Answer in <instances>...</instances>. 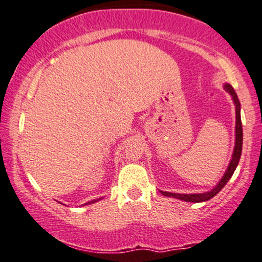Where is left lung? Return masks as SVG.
Wrapping results in <instances>:
<instances>
[{"label": "left lung", "instance_id": "left-lung-1", "mask_svg": "<svg viewBox=\"0 0 262 262\" xmlns=\"http://www.w3.org/2000/svg\"><path fill=\"white\" fill-rule=\"evenodd\" d=\"M225 90L233 96V100L235 102V106H236V127H235V134H236V140H235V148H234V154H233V158H231L230 164H229L228 169H226L224 177L222 178V181L219 182L218 186H216L214 189H211L210 192L207 193H202V194H178V193H169V192H162L163 195L166 196H173V198L181 199V201L184 202H193V203H199V202H205L209 201V199L213 198L214 195H216L220 190L224 188V186L228 183L229 179L231 178V176L234 174L235 169H236L237 163L240 161V156H242V149H243V125H242V117H240V102L239 99H237L236 93L233 89V86L229 84H225Z\"/></svg>", "mask_w": 262, "mask_h": 262}]
</instances>
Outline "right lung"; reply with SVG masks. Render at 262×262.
<instances>
[{"mask_svg": "<svg viewBox=\"0 0 262 262\" xmlns=\"http://www.w3.org/2000/svg\"><path fill=\"white\" fill-rule=\"evenodd\" d=\"M94 202H96V201H93V202H90V203H94Z\"/></svg>", "mask_w": 262, "mask_h": 262, "instance_id": "obj_1", "label": "right lung"}]
</instances>
